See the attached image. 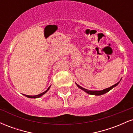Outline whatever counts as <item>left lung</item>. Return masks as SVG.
I'll return each mask as SVG.
<instances>
[{
  "label": "left lung",
  "mask_w": 133,
  "mask_h": 133,
  "mask_svg": "<svg viewBox=\"0 0 133 133\" xmlns=\"http://www.w3.org/2000/svg\"><path fill=\"white\" fill-rule=\"evenodd\" d=\"M120 82V81H119ZM119 82H117L116 84H114L113 86L109 87V88H106V89H104L103 90H101V91H91V90H88L86 89H84V88H82L81 86H80L79 85L77 84H76V85H77V86L79 88H80L81 89L83 90L84 91H85V92L88 93V94H91V95H96V96H100V95H102V94H105V93L108 92V91H110L111 89H112V88H114V87H116L117 86V85H118V84L119 83Z\"/></svg>",
  "instance_id": "1"
}]
</instances>
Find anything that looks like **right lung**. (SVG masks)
<instances>
[{"label": "right lung", "instance_id": "1", "mask_svg": "<svg viewBox=\"0 0 133 133\" xmlns=\"http://www.w3.org/2000/svg\"><path fill=\"white\" fill-rule=\"evenodd\" d=\"M50 88H51V86L49 87L48 89H47L46 90V91H44V92H43L42 93H41V94H38V95H36V96H29V95H25V94H24V95L25 96H26V97H29V98H38V97H41V96H43L44 94H45V93L47 91H49V89Z\"/></svg>", "mask_w": 133, "mask_h": 133}]
</instances>
